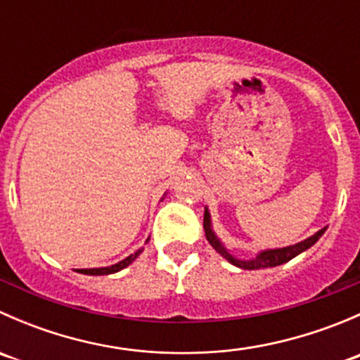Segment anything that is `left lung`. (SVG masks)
Instances as JSON below:
<instances>
[{
    "label": "left lung",
    "mask_w": 360,
    "mask_h": 360,
    "mask_svg": "<svg viewBox=\"0 0 360 360\" xmlns=\"http://www.w3.org/2000/svg\"><path fill=\"white\" fill-rule=\"evenodd\" d=\"M203 230H205V237H207V240H209V244L212 245V248L216 249L217 252H219L221 256L224 257V259H228L231 264H235V266L244 268V270H259V268L278 266V264H282V263H288L289 259L296 257L297 254H301V252H303V250L310 249L311 245H314L315 242H317L319 238L322 237V233H324V231H326V228L319 230L317 233L311 235V237L307 238V240L300 242V244L289 245V248H284V249L263 250V252H261L259 256H256V257H254V259H249V261L237 259V257L231 256V254L228 252V250L224 249L223 245H221V242L217 240V237H216V235H214L212 228H210V216H209V212H207V210H205V214H203Z\"/></svg>",
    "instance_id": "1"
}]
</instances>
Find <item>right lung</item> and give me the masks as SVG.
Returning <instances> with one entry per match:
<instances>
[{
	"label": "right lung",
	"instance_id": "1",
	"mask_svg": "<svg viewBox=\"0 0 360 360\" xmlns=\"http://www.w3.org/2000/svg\"><path fill=\"white\" fill-rule=\"evenodd\" d=\"M143 250V249H141ZM141 250H137V252L130 254L129 257H125L123 261H120V263L112 264V266H108V268H89V270H78L79 274H85V275H110V274H115V271H120L123 270L125 266H129L130 263H132L134 259H136L137 256L141 254Z\"/></svg>",
	"mask_w": 360,
	"mask_h": 360
}]
</instances>
